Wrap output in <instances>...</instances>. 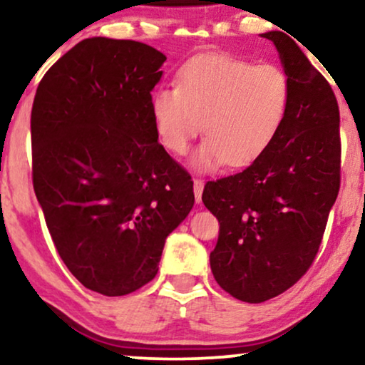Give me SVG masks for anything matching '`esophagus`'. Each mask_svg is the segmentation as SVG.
Here are the masks:
<instances>
[{
  "label": "esophagus",
  "mask_w": 365,
  "mask_h": 365,
  "mask_svg": "<svg viewBox=\"0 0 365 365\" xmlns=\"http://www.w3.org/2000/svg\"><path fill=\"white\" fill-rule=\"evenodd\" d=\"M202 192H204V182L195 178V180H193V193H195V200L197 202L202 200Z\"/></svg>",
  "instance_id": "34e87169"
}]
</instances>
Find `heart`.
I'll use <instances>...</instances> for the list:
<instances>
[{"mask_svg":"<svg viewBox=\"0 0 365 365\" xmlns=\"http://www.w3.org/2000/svg\"><path fill=\"white\" fill-rule=\"evenodd\" d=\"M292 86L283 68L224 53L200 55L180 68L177 87H158L151 116L160 141L183 155L204 124L192 165L202 172L255 161L283 126Z\"/></svg>","mask_w":365,"mask_h":365,"instance_id":"heart-1","label":"heart"}]
</instances>
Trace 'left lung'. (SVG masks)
Instances as JSON below:
<instances>
[{
  "instance_id": "left-lung-1",
  "label": "left lung",
  "mask_w": 365,
  "mask_h": 365,
  "mask_svg": "<svg viewBox=\"0 0 365 365\" xmlns=\"http://www.w3.org/2000/svg\"><path fill=\"white\" fill-rule=\"evenodd\" d=\"M274 43L292 86L283 126L241 173L207 182L202 200L220 224L210 269L219 286L262 303L297 283L315 259L340 188L335 94L283 31Z\"/></svg>"
}]
</instances>
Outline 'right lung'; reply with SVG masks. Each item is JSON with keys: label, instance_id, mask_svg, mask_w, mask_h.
<instances>
[{"label": "right lung", "instance_id": "1", "mask_svg": "<svg viewBox=\"0 0 365 365\" xmlns=\"http://www.w3.org/2000/svg\"><path fill=\"white\" fill-rule=\"evenodd\" d=\"M167 60L135 40L92 36L60 57L31 108L34 188L68 271L123 297L151 281L193 182L158 143L151 91Z\"/></svg>", "mask_w": 365, "mask_h": 365}]
</instances>
